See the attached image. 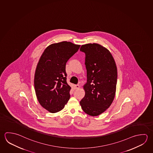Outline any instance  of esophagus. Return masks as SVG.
<instances>
[{
    "instance_id": "obj_1",
    "label": "esophagus",
    "mask_w": 153,
    "mask_h": 153,
    "mask_svg": "<svg viewBox=\"0 0 153 153\" xmlns=\"http://www.w3.org/2000/svg\"><path fill=\"white\" fill-rule=\"evenodd\" d=\"M79 88V85H75V89H78Z\"/></svg>"
}]
</instances>
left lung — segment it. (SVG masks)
<instances>
[{
  "instance_id": "obj_1",
  "label": "left lung",
  "mask_w": 153,
  "mask_h": 153,
  "mask_svg": "<svg viewBox=\"0 0 153 153\" xmlns=\"http://www.w3.org/2000/svg\"><path fill=\"white\" fill-rule=\"evenodd\" d=\"M85 54L87 83L85 96L80 102L82 110L91 116L105 112L112 103L117 82V68L110 51L97 43L81 46Z\"/></svg>"
}]
</instances>
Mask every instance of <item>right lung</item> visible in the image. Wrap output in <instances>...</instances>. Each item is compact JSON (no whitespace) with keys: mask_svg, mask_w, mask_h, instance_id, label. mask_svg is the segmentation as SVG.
<instances>
[{"mask_svg":"<svg viewBox=\"0 0 153 153\" xmlns=\"http://www.w3.org/2000/svg\"><path fill=\"white\" fill-rule=\"evenodd\" d=\"M80 45L63 41L44 51L34 76V88L41 105L51 113L59 112L70 99L71 87L67 82L66 63Z\"/></svg>","mask_w":153,"mask_h":153,"instance_id":"right-lung-1","label":"right lung"}]
</instances>
